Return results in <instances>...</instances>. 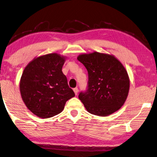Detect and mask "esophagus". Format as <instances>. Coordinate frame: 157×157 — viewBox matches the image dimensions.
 <instances>
[{"label":"esophagus","instance_id":"esophagus-1","mask_svg":"<svg viewBox=\"0 0 157 157\" xmlns=\"http://www.w3.org/2000/svg\"><path fill=\"white\" fill-rule=\"evenodd\" d=\"M73 91H74V93H75V95H78V88H73Z\"/></svg>","mask_w":157,"mask_h":157}]
</instances>
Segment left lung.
Listing matches in <instances>:
<instances>
[{"mask_svg": "<svg viewBox=\"0 0 157 157\" xmlns=\"http://www.w3.org/2000/svg\"><path fill=\"white\" fill-rule=\"evenodd\" d=\"M78 59L88 71L87 90L79 95L88 112L106 117L120 109L130 88L129 77L120 61L113 55L96 51L81 54Z\"/></svg>", "mask_w": 157, "mask_h": 157, "instance_id": "1", "label": "left lung"}]
</instances>
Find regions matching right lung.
Returning <instances> with one entry per match:
<instances>
[{"label":"right lung","instance_id":"obj_1","mask_svg":"<svg viewBox=\"0 0 157 157\" xmlns=\"http://www.w3.org/2000/svg\"><path fill=\"white\" fill-rule=\"evenodd\" d=\"M66 57L56 53L39 56L25 68L20 91L25 104L40 118L60 113L67 101L75 96L62 71Z\"/></svg>","mask_w":157,"mask_h":157}]
</instances>
